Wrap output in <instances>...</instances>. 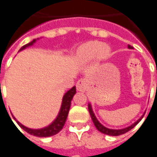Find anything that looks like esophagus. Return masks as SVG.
Segmentation results:
<instances>
[{"mask_svg":"<svg viewBox=\"0 0 157 157\" xmlns=\"http://www.w3.org/2000/svg\"><path fill=\"white\" fill-rule=\"evenodd\" d=\"M87 87V81L86 79H80L76 83V90L79 91H85Z\"/></svg>","mask_w":157,"mask_h":157,"instance_id":"obj_1","label":"esophagus"}]
</instances>
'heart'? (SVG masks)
<instances>
[{
  "mask_svg": "<svg viewBox=\"0 0 157 157\" xmlns=\"http://www.w3.org/2000/svg\"><path fill=\"white\" fill-rule=\"evenodd\" d=\"M110 49L101 42L89 41L82 44L78 49V57L83 61L88 62L95 58H106L109 56Z\"/></svg>",
  "mask_w": 157,
  "mask_h": 157,
  "instance_id": "obj_1",
  "label": "heart"
}]
</instances>
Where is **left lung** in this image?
Masks as SVG:
<instances>
[{
	"label": "left lung",
	"instance_id": "8db88e82",
	"mask_svg": "<svg viewBox=\"0 0 157 157\" xmlns=\"http://www.w3.org/2000/svg\"><path fill=\"white\" fill-rule=\"evenodd\" d=\"M128 48H132V47L128 45ZM88 109H89V113L90 114V117L92 118V121L94 123V126L95 128L100 132H102L104 134H106V135H109V136H119V135H122V134H124V133H126L127 132L130 131L132 128H133L136 125H137L138 123H139L141 120H142V118H143V116H142V118H140L138 120H137L136 123L131 125V126L128 127L126 128H124V129H118V130H115V129H109V128H105V126H103L102 124H100V122L98 121L97 118H95V116H94V113H93V111H92V108L90 106V105H88Z\"/></svg>",
	"mask_w": 157,
	"mask_h": 157
}]
</instances>
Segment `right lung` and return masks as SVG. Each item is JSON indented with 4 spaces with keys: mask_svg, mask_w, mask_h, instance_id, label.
<instances>
[{
    "mask_svg": "<svg viewBox=\"0 0 157 157\" xmlns=\"http://www.w3.org/2000/svg\"><path fill=\"white\" fill-rule=\"evenodd\" d=\"M35 41L36 39H33V41H31L30 43H29V44H25V45H24L20 50L25 49L27 47L31 46L33 43H35ZM76 94V86L72 87L71 89L69 90L66 93L65 95L63 96V104H62V106H61V109H60L59 114H58V116L57 117V118L55 119L54 122H53L52 124H50L49 126H48L46 127V128H44L42 129H31L25 127L18 121L16 122H17V124H19V126H20L21 128L24 129L25 131L27 132L29 134L36 136V137H51V136H53V135L57 134V132H59L63 129V126H64V124H65V122L66 120H67V118L68 113H69V109H70L71 100H72V98H73L74 94Z\"/></svg>",
    "mask_w": 157,
    "mask_h": 157,
    "instance_id": "right-lung-1",
    "label": "right lung"
}]
</instances>
